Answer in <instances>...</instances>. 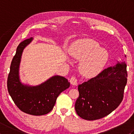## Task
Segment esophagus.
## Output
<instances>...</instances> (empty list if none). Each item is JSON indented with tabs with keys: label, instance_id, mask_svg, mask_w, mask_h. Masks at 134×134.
Wrapping results in <instances>:
<instances>
[{
	"label": "esophagus",
	"instance_id": "esophagus-1",
	"mask_svg": "<svg viewBox=\"0 0 134 134\" xmlns=\"http://www.w3.org/2000/svg\"><path fill=\"white\" fill-rule=\"evenodd\" d=\"M70 82L71 85H74V86H76V85H78V82H77V79H76L75 77H72L70 79Z\"/></svg>",
	"mask_w": 134,
	"mask_h": 134
}]
</instances>
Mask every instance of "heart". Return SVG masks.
<instances>
[{
	"label": "heart",
	"mask_w": 134,
	"mask_h": 134,
	"mask_svg": "<svg viewBox=\"0 0 134 134\" xmlns=\"http://www.w3.org/2000/svg\"><path fill=\"white\" fill-rule=\"evenodd\" d=\"M70 55L80 60L79 71L87 78L97 75L107 64L109 55L98 42L92 39H82L72 44L69 49Z\"/></svg>",
	"instance_id": "b5f03b06"
}]
</instances>
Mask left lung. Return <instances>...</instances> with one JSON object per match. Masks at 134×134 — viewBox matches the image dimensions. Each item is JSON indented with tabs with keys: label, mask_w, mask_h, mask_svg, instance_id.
I'll return each instance as SVG.
<instances>
[{
	"label": "left lung",
	"mask_w": 134,
	"mask_h": 134,
	"mask_svg": "<svg viewBox=\"0 0 134 134\" xmlns=\"http://www.w3.org/2000/svg\"><path fill=\"white\" fill-rule=\"evenodd\" d=\"M125 62L104 70L78 86L79 96L75 104L78 115L87 120L105 117L116 109L123 99L127 82Z\"/></svg>",
	"instance_id": "left-lung-1"
}]
</instances>
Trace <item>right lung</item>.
I'll return each instance as SVG.
<instances>
[{
    "instance_id": "1",
    "label": "right lung",
    "mask_w": 134,
    "mask_h": 134,
    "mask_svg": "<svg viewBox=\"0 0 134 134\" xmlns=\"http://www.w3.org/2000/svg\"><path fill=\"white\" fill-rule=\"evenodd\" d=\"M33 38L25 40L19 44L11 62L7 78V89L19 109L27 114L41 116L52 110L57 97L70 86L63 76L54 75L37 86L22 83L19 78V65L22 54Z\"/></svg>"
}]
</instances>
